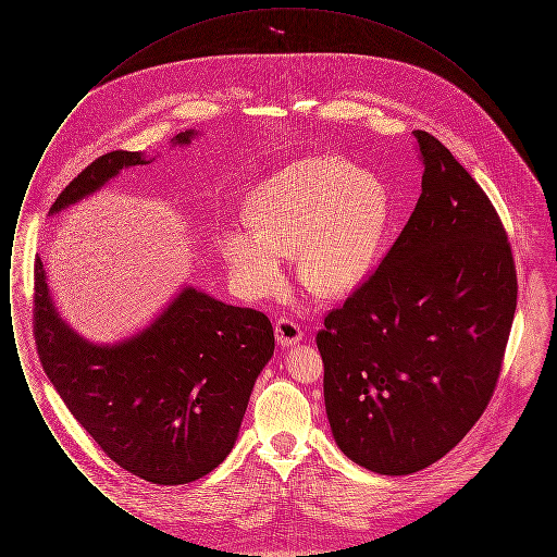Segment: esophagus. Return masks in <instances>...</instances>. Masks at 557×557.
<instances>
[{
    "mask_svg": "<svg viewBox=\"0 0 557 557\" xmlns=\"http://www.w3.org/2000/svg\"><path fill=\"white\" fill-rule=\"evenodd\" d=\"M275 338L282 346H292L302 341V330L296 321L288 318H280L275 321Z\"/></svg>",
    "mask_w": 557,
    "mask_h": 557,
    "instance_id": "1",
    "label": "esophagus"
}]
</instances>
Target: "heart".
<instances>
[{
  "label": "heart",
  "instance_id": "heart-1",
  "mask_svg": "<svg viewBox=\"0 0 557 557\" xmlns=\"http://www.w3.org/2000/svg\"><path fill=\"white\" fill-rule=\"evenodd\" d=\"M384 225L386 191L373 175L334 157L305 159L259 186L248 223L221 230L219 252L248 298L282 290L284 257H296L302 288L330 300L368 275Z\"/></svg>",
  "mask_w": 557,
  "mask_h": 557
}]
</instances>
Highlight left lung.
Masks as SVG:
<instances>
[{
	"instance_id": "left-lung-1",
	"label": "left lung",
	"mask_w": 557,
	"mask_h": 557,
	"mask_svg": "<svg viewBox=\"0 0 557 557\" xmlns=\"http://www.w3.org/2000/svg\"><path fill=\"white\" fill-rule=\"evenodd\" d=\"M413 135L424 160L418 205L315 338L338 447L388 476L438 461L480 420L518 298L493 202L434 135Z\"/></svg>"
}]
</instances>
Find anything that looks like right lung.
<instances>
[{
    "label": "right lung",
    "mask_w": 557,
    "mask_h": 557,
    "mask_svg": "<svg viewBox=\"0 0 557 557\" xmlns=\"http://www.w3.org/2000/svg\"><path fill=\"white\" fill-rule=\"evenodd\" d=\"M191 137L194 132L180 133L175 144ZM135 164L148 160L125 150L94 160L50 212ZM33 273V334L41 366L98 447L152 484H187L212 472L234 449L252 386L273 355L265 313L184 288L141 334L96 346L58 318L39 257Z\"/></svg>",
    "instance_id": "obj_1"
}]
</instances>
